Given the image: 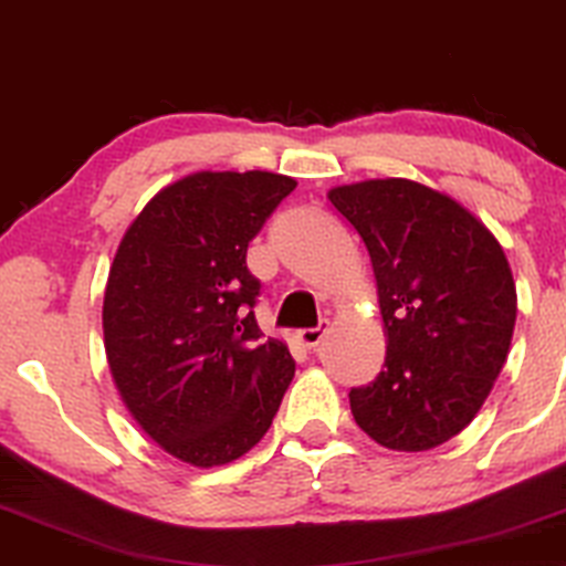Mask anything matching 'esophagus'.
Here are the masks:
<instances>
[{
  "instance_id": "obj_1",
  "label": "esophagus",
  "mask_w": 566,
  "mask_h": 566,
  "mask_svg": "<svg viewBox=\"0 0 566 566\" xmlns=\"http://www.w3.org/2000/svg\"><path fill=\"white\" fill-rule=\"evenodd\" d=\"M326 334H328V321H321L315 328L297 331V338H300V344L307 346V349H315V346H318L323 338H326Z\"/></svg>"
}]
</instances>
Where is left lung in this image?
<instances>
[{"mask_svg":"<svg viewBox=\"0 0 566 566\" xmlns=\"http://www.w3.org/2000/svg\"><path fill=\"white\" fill-rule=\"evenodd\" d=\"M370 253L386 323V365L349 390L361 432L403 453L448 442L486 401L517 315L496 238L455 199L406 178L328 191Z\"/></svg>","mask_w":566,"mask_h":566,"instance_id":"8db88e82","label":"left lung"}]
</instances>
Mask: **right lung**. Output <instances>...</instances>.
<instances>
[{"label":"right lung","instance_id":"add662e5","mask_svg":"<svg viewBox=\"0 0 566 566\" xmlns=\"http://www.w3.org/2000/svg\"><path fill=\"white\" fill-rule=\"evenodd\" d=\"M297 180L201 170L163 188L120 240L103 300L111 375L165 453L212 469L266 434L295 359L255 323L248 243Z\"/></svg>","mask_w":566,"mask_h":566}]
</instances>
